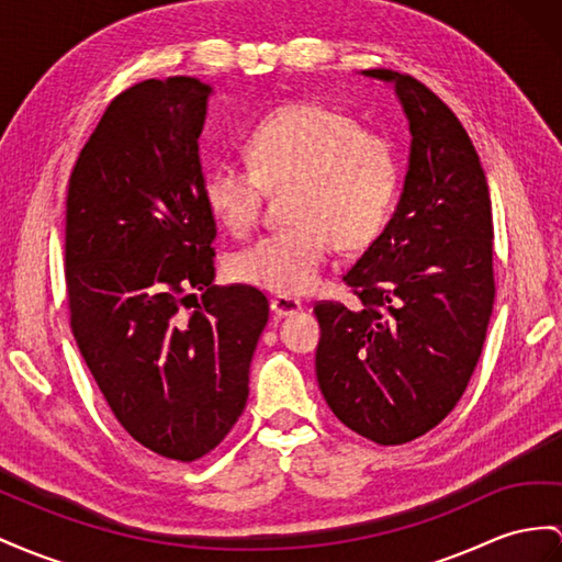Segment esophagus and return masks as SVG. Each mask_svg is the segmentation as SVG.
I'll use <instances>...</instances> for the list:
<instances>
[{"mask_svg":"<svg viewBox=\"0 0 562 562\" xmlns=\"http://www.w3.org/2000/svg\"><path fill=\"white\" fill-rule=\"evenodd\" d=\"M270 311L278 315V318H284V315H292L296 311H301V301L294 299V296H284V294H278L270 299Z\"/></svg>","mask_w":562,"mask_h":562,"instance_id":"obj_1","label":"esophagus"}]
</instances>
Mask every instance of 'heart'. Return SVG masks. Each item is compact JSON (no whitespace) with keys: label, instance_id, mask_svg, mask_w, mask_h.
<instances>
[{"label":"heart","instance_id":"1","mask_svg":"<svg viewBox=\"0 0 562 562\" xmlns=\"http://www.w3.org/2000/svg\"><path fill=\"white\" fill-rule=\"evenodd\" d=\"M247 168L215 164L204 199L229 235L261 221L266 190H282L292 223L235 256L237 280L268 292L306 294L323 282L337 241L363 247L390 215L398 164L392 144L318 102L272 111L244 142Z\"/></svg>","mask_w":562,"mask_h":562}]
</instances>
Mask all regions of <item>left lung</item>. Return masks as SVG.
Here are the masks:
<instances>
[{
  "instance_id": "8db88e82",
  "label": "left lung",
  "mask_w": 562,
  "mask_h": 562,
  "mask_svg": "<svg viewBox=\"0 0 562 562\" xmlns=\"http://www.w3.org/2000/svg\"><path fill=\"white\" fill-rule=\"evenodd\" d=\"M392 80L411 123L404 194L347 270L358 299L318 301L315 375L329 411L380 446L437 427L468 390L494 308L492 199L463 123L408 74Z\"/></svg>"
}]
</instances>
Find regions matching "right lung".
<instances>
[{"label": "right lung", "instance_id": "right-lung-1", "mask_svg": "<svg viewBox=\"0 0 562 562\" xmlns=\"http://www.w3.org/2000/svg\"><path fill=\"white\" fill-rule=\"evenodd\" d=\"M209 92L184 76L121 92L85 142L66 199L78 349L127 435L178 463L211 453L239 420L268 323L261 290L213 284L218 229L196 144Z\"/></svg>", "mask_w": 562, "mask_h": 562}]
</instances>
